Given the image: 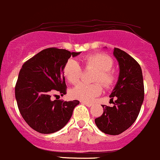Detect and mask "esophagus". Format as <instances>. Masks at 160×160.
I'll return each mask as SVG.
<instances>
[{
  "label": "esophagus",
  "instance_id": "34e87169",
  "mask_svg": "<svg viewBox=\"0 0 160 160\" xmlns=\"http://www.w3.org/2000/svg\"><path fill=\"white\" fill-rule=\"evenodd\" d=\"M81 103H82V104H83V105H86V106H88V107H92V104H91V103L86 102L82 101V102H81Z\"/></svg>",
  "mask_w": 160,
  "mask_h": 160
}]
</instances>
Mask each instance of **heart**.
Masks as SVG:
<instances>
[{
	"label": "heart",
	"instance_id": "obj_1",
	"mask_svg": "<svg viewBox=\"0 0 160 160\" xmlns=\"http://www.w3.org/2000/svg\"><path fill=\"white\" fill-rule=\"evenodd\" d=\"M85 67H92L97 69L94 78L95 82H101L105 87H110L116 82V75L111 70L113 61L109 56L104 54H93L86 56L82 60ZM82 68L74 59H69L63 67V75L71 84H75L79 80ZM102 91V87L99 83L92 85L80 83L70 91L72 98L83 102H91L98 96Z\"/></svg>",
	"mask_w": 160,
	"mask_h": 160
}]
</instances>
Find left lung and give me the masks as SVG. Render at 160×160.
Returning <instances> with one entry per match:
<instances>
[{
	"mask_svg": "<svg viewBox=\"0 0 160 160\" xmlns=\"http://www.w3.org/2000/svg\"><path fill=\"white\" fill-rule=\"evenodd\" d=\"M119 75L109 97H115L113 107L102 105L103 114L95 118L97 127L108 135H118L128 129L139 116L144 100L142 72L138 62L124 51L115 48Z\"/></svg>",
	"mask_w": 160,
	"mask_h": 160,
	"instance_id": "left-lung-1",
	"label": "left lung"
}]
</instances>
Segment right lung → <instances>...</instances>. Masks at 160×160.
<instances>
[{
  "instance_id": "1",
  "label": "right lung",
  "mask_w": 160,
  "mask_h": 160,
  "mask_svg": "<svg viewBox=\"0 0 160 160\" xmlns=\"http://www.w3.org/2000/svg\"><path fill=\"white\" fill-rule=\"evenodd\" d=\"M81 52L49 48L28 60L21 68L15 86L20 113L31 128L42 134L62 129L72 116L79 101L51 99L58 92L66 94L63 67L71 56Z\"/></svg>"
}]
</instances>
